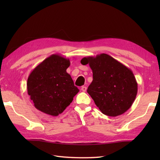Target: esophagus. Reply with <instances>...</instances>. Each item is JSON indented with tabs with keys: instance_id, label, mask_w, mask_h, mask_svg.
I'll list each match as a JSON object with an SVG mask.
<instances>
[{
	"instance_id": "1",
	"label": "esophagus",
	"mask_w": 160,
	"mask_h": 160,
	"mask_svg": "<svg viewBox=\"0 0 160 160\" xmlns=\"http://www.w3.org/2000/svg\"><path fill=\"white\" fill-rule=\"evenodd\" d=\"M87 87H84V86L81 87V90H82V91H83V92H85V91H87Z\"/></svg>"
}]
</instances>
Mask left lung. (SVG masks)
Here are the masks:
<instances>
[{
	"instance_id": "obj_1",
	"label": "left lung",
	"mask_w": 160,
	"mask_h": 160,
	"mask_svg": "<svg viewBox=\"0 0 160 160\" xmlns=\"http://www.w3.org/2000/svg\"><path fill=\"white\" fill-rule=\"evenodd\" d=\"M80 62L89 64L93 71L87 93L102 113L115 117L132 106L138 83L130 69L106 53L83 58Z\"/></svg>"
}]
</instances>
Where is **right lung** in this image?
I'll use <instances>...</instances> for the list:
<instances>
[{
	"mask_svg": "<svg viewBox=\"0 0 160 160\" xmlns=\"http://www.w3.org/2000/svg\"><path fill=\"white\" fill-rule=\"evenodd\" d=\"M69 66V59L53 54L30 73L27 89L37 109L57 116L71 103L79 89L67 72Z\"/></svg>",
	"mask_w": 160,
	"mask_h": 160,
	"instance_id": "add662e5",
	"label": "right lung"
}]
</instances>
